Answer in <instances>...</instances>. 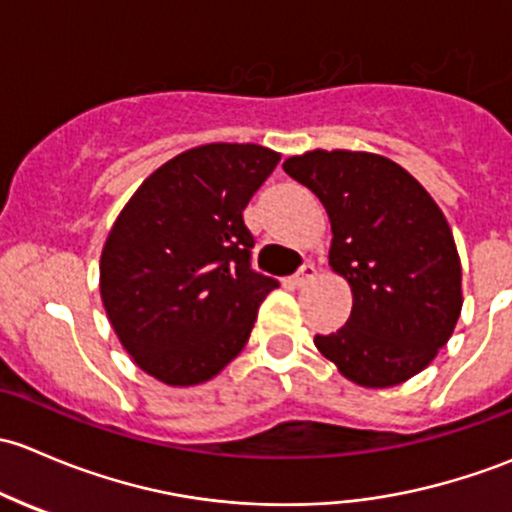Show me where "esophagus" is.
I'll return each mask as SVG.
<instances>
[{
  "label": "esophagus",
  "instance_id": "esophagus-1",
  "mask_svg": "<svg viewBox=\"0 0 512 512\" xmlns=\"http://www.w3.org/2000/svg\"><path fill=\"white\" fill-rule=\"evenodd\" d=\"M315 276H318V268H315L313 263H303V266L298 268V273L293 276V283L298 288H303V286H308Z\"/></svg>",
  "mask_w": 512,
  "mask_h": 512
}]
</instances>
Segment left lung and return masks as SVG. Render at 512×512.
<instances>
[{
	"label": "left lung",
	"instance_id": "obj_1",
	"mask_svg": "<svg viewBox=\"0 0 512 512\" xmlns=\"http://www.w3.org/2000/svg\"><path fill=\"white\" fill-rule=\"evenodd\" d=\"M328 212L330 268L352 288V313L315 347L342 377L384 389L439 355L461 315V258L439 204L374 152L310 150L283 162Z\"/></svg>",
	"mask_w": 512,
	"mask_h": 512
}]
</instances>
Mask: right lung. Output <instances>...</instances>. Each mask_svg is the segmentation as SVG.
Masks as SVG:
<instances>
[{"label": "right lung", "mask_w": 512, "mask_h": 512, "mask_svg": "<svg viewBox=\"0 0 512 512\" xmlns=\"http://www.w3.org/2000/svg\"><path fill=\"white\" fill-rule=\"evenodd\" d=\"M281 155L251 142L199 145L152 172L100 254V298L135 365L192 387L244 350L278 286L251 268L244 209Z\"/></svg>", "instance_id": "obj_1"}]
</instances>
